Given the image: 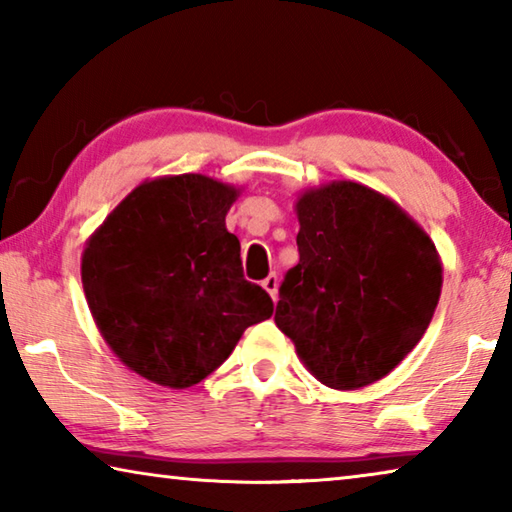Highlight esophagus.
<instances>
[{
	"instance_id": "esophagus-1",
	"label": "esophagus",
	"mask_w": 512,
	"mask_h": 512,
	"mask_svg": "<svg viewBox=\"0 0 512 512\" xmlns=\"http://www.w3.org/2000/svg\"><path fill=\"white\" fill-rule=\"evenodd\" d=\"M262 287L271 293V298L275 300L277 298V275L275 273H271L266 277V280H262Z\"/></svg>"
}]
</instances>
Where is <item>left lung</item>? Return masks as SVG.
Masks as SVG:
<instances>
[{
	"instance_id": "left-lung-1",
	"label": "left lung",
	"mask_w": 512,
	"mask_h": 512,
	"mask_svg": "<svg viewBox=\"0 0 512 512\" xmlns=\"http://www.w3.org/2000/svg\"><path fill=\"white\" fill-rule=\"evenodd\" d=\"M300 262L280 284L275 323L318 381L354 391L386 377L429 327L443 268L431 239L359 183L298 201Z\"/></svg>"
}]
</instances>
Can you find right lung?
Returning a JSON list of instances; mask_svg holds the SVG:
<instances>
[{"mask_svg":"<svg viewBox=\"0 0 512 512\" xmlns=\"http://www.w3.org/2000/svg\"><path fill=\"white\" fill-rule=\"evenodd\" d=\"M237 189L185 173L144 183L83 253V289L99 332L137 375L169 388L203 381L246 327L273 314L225 230Z\"/></svg>","mask_w":512,"mask_h":512,"instance_id":"add662e5","label":"right lung"}]
</instances>
